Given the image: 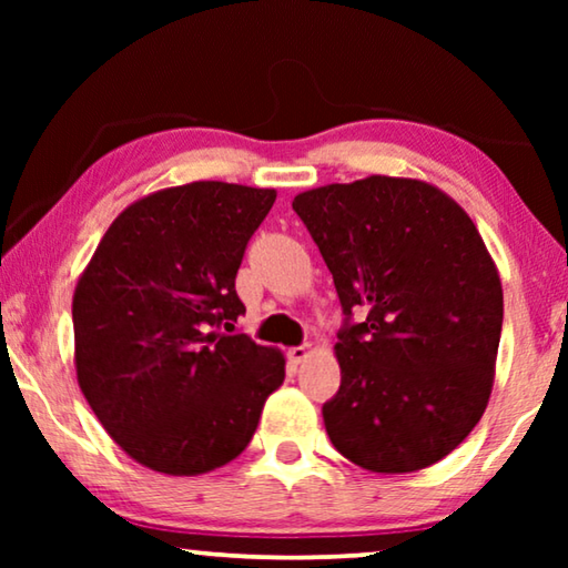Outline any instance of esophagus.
Wrapping results in <instances>:
<instances>
[{
	"mask_svg": "<svg viewBox=\"0 0 568 568\" xmlns=\"http://www.w3.org/2000/svg\"><path fill=\"white\" fill-rule=\"evenodd\" d=\"M311 353H313L311 345H295V348L287 351V358H291L293 363H303Z\"/></svg>",
	"mask_w": 568,
	"mask_h": 568,
	"instance_id": "obj_1",
	"label": "esophagus"
}]
</instances>
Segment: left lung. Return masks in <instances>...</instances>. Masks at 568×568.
I'll return each mask as SVG.
<instances>
[{"mask_svg":"<svg viewBox=\"0 0 568 568\" xmlns=\"http://www.w3.org/2000/svg\"><path fill=\"white\" fill-rule=\"evenodd\" d=\"M293 210L338 291L341 388L323 406L341 456L373 474L446 458L491 398L504 291L474 220L416 178L305 190ZM366 313L363 324L349 315Z\"/></svg>","mask_w":568,"mask_h":568,"instance_id":"left-lung-1","label":"left lung"}]
</instances>
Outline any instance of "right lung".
I'll list each match as a JSON object with an SVG mask.
<instances>
[{"instance_id":"add662e5","label":"right lung","mask_w":568,"mask_h":568,"mask_svg":"<svg viewBox=\"0 0 568 568\" xmlns=\"http://www.w3.org/2000/svg\"><path fill=\"white\" fill-rule=\"evenodd\" d=\"M277 192L200 180L134 200L72 297L77 383L132 460L200 476L247 448L285 355L235 331V275Z\"/></svg>"}]
</instances>
